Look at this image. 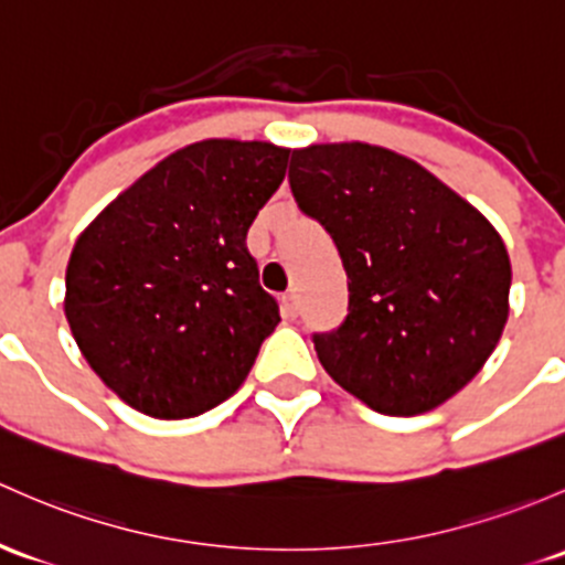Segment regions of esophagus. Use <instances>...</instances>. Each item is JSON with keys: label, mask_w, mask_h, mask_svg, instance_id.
<instances>
[{"label": "esophagus", "mask_w": 565, "mask_h": 565, "mask_svg": "<svg viewBox=\"0 0 565 565\" xmlns=\"http://www.w3.org/2000/svg\"><path fill=\"white\" fill-rule=\"evenodd\" d=\"M298 311H300L298 295H295V292L284 295V298H281V313H284V317H287V319H295V317H298Z\"/></svg>", "instance_id": "1"}]
</instances>
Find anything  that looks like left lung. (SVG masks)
Wrapping results in <instances>:
<instances>
[{"instance_id":"left-lung-1","label":"left lung","mask_w":565,"mask_h":565,"mask_svg":"<svg viewBox=\"0 0 565 565\" xmlns=\"http://www.w3.org/2000/svg\"><path fill=\"white\" fill-rule=\"evenodd\" d=\"M289 186L349 278L343 324L313 335L332 382L390 417L447 403L507 328L512 263L498 230L423 164L371 142L295 148Z\"/></svg>"}]
</instances>
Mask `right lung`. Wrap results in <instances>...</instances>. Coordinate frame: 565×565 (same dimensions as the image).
Instances as JSON below:
<instances>
[{
    "instance_id": "1",
    "label": "right lung",
    "mask_w": 565,
    "mask_h": 565,
    "mask_svg": "<svg viewBox=\"0 0 565 565\" xmlns=\"http://www.w3.org/2000/svg\"><path fill=\"white\" fill-rule=\"evenodd\" d=\"M289 148L200 140L124 189L75 241L64 317L92 371L157 419L211 412L246 382L276 324L246 233Z\"/></svg>"
}]
</instances>
